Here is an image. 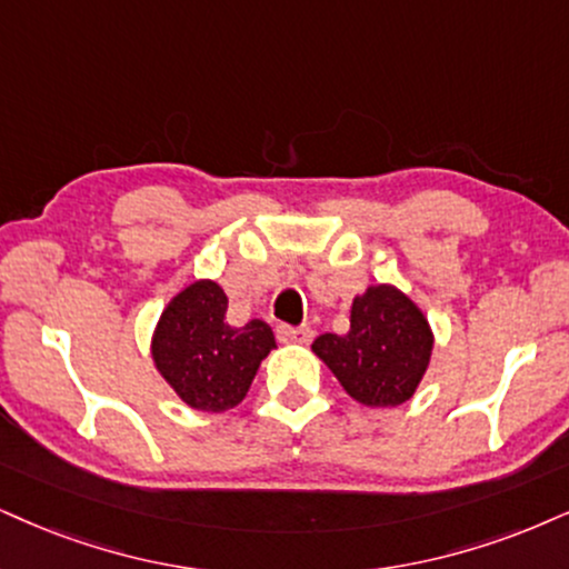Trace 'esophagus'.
<instances>
[{
    "label": "esophagus",
    "mask_w": 569,
    "mask_h": 569,
    "mask_svg": "<svg viewBox=\"0 0 569 569\" xmlns=\"http://www.w3.org/2000/svg\"><path fill=\"white\" fill-rule=\"evenodd\" d=\"M277 338L282 342H311L313 340V329L311 327H290V325H279L277 327Z\"/></svg>",
    "instance_id": "esophagus-1"
}]
</instances>
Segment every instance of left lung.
<instances>
[{"instance_id":"left-lung-1","label":"left lung","mask_w":569,"mask_h":569,"mask_svg":"<svg viewBox=\"0 0 569 569\" xmlns=\"http://www.w3.org/2000/svg\"><path fill=\"white\" fill-rule=\"evenodd\" d=\"M313 353L363 406H401L432 356L425 313L390 284L369 287L350 308L348 335H319Z\"/></svg>"}]
</instances>
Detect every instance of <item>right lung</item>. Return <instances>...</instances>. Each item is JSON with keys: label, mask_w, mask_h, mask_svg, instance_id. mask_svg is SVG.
Here are the masks:
<instances>
[{"label": "right lung", "mask_w": 569, "mask_h": 569, "mask_svg": "<svg viewBox=\"0 0 569 569\" xmlns=\"http://www.w3.org/2000/svg\"><path fill=\"white\" fill-rule=\"evenodd\" d=\"M227 308L221 287L202 279L168 303L152 338L158 371L198 411L234 409L248 396L261 361L277 348L266 321L231 327Z\"/></svg>", "instance_id": "obj_1"}]
</instances>
